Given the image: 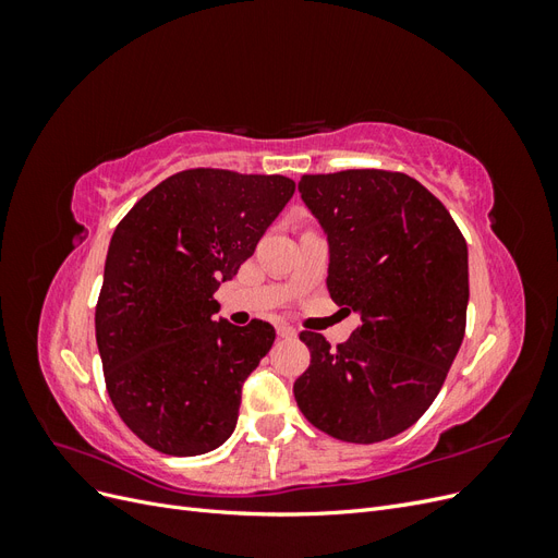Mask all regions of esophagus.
<instances>
[{
	"label": "esophagus",
	"instance_id": "obj_1",
	"mask_svg": "<svg viewBox=\"0 0 558 558\" xmlns=\"http://www.w3.org/2000/svg\"><path fill=\"white\" fill-rule=\"evenodd\" d=\"M277 332H279V337H295L298 335V330L289 324H277Z\"/></svg>",
	"mask_w": 558,
	"mask_h": 558
}]
</instances>
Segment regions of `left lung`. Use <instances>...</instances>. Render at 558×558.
Listing matches in <instances>:
<instances>
[{
  "label": "left lung",
  "instance_id": "8db88e82",
  "mask_svg": "<svg viewBox=\"0 0 558 558\" xmlns=\"http://www.w3.org/2000/svg\"><path fill=\"white\" fill-rule=\"evenodd\" d=\"M298 191L328 234V291L361 326L330 349L302 330L312 363L293 393L312 426L373 445L408 430L447 379L465 335L468 246L445 205L386 170L305 174Z\"/></svg>",
  "mask_w": 558,
  "mask_h": 558
}]
</instances>
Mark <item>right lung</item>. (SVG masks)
Returning a JSON list of instances; mask_svg holds the SVG:
<instances>
[{"mask_svg": "<svg viewBox=\"0 0 558 558\" xmlns=\"http://www.w3.org/2000/svg\"><path fill=\"white\" fill-rule=\"evenodd\" d=\"M293 193L281 174L197 167L158 183L116 226L95 337L116 412L156 451L197 456L232 435L242 384L275 328L214 320V293Z\"/></svg>", "mask_w": 558, "mask_h": 558, "instance_id": "1", "label": "right lung"}]
</instances>
